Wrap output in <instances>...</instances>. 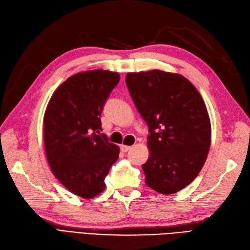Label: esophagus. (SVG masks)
I'll use <instances>...</instances> for the list:
<instances>
[{
	"label": "esophagus",
	"mask_w": 250,
	"mask_h": 250,
	"mask_svg": "<svg viewBox=\"0 0 250 250\" xmlns=\"http://www.w3.org/2000/svg\"><path fill=\"white\" fill-rule=\"evenodd\" d=\"M132 147L131 146H125V144H122V146H120V149H122V151H124V152H126V151H128L130 150Z\"/></svg>",
	"instance_id": "34e87169"
}]
</instances>
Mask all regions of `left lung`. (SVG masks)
I'll list each match as a JSON object with an SVG mask.
<instances>
[{"mask_svg":"<svg viewBox=\"0 0 250 250\" xmlns=\"http://www.w3.org/2000/svg\"><path fill=\"white\" fill-rule=\"evenodd\" d=\"M125 83L150 133L146 184L161 194L179 192L198 175L210 149L206 104L188 79L173 72H128Z\"/></svg>","mask_w":250,"mask_h":250,"instance_id":"1","label":"left lung"}]
</instances>
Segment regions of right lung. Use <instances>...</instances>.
<instances>
[{
    "instance_id": "1",
    "label": "right lung",
    "mask_w": 250,
    "mask_h": 250,
    "mask_svg": "<svg viewBox=\"0 0 250 250\" xmlns=\"http://www.w3.org/2000/svg\"><path fill=\"white\" fill-rule=\"evenodd\" d=\"M118 72L94 69L69 77L52 95L43 116V143L54 175L72 194L86 199L102 193L119 147L102 131L101 113Z\"/></svg>"
}]
</instances>
